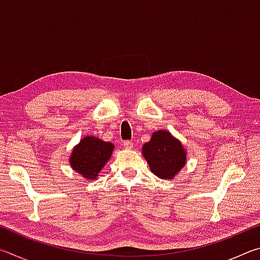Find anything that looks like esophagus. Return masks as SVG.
I'll use <instances>...</instances> for the list:
<instances>
[{
  "mask_svg": "<svg viewBox=\"0 0 260 260\" xmlns=\"http://www.w3.org/2000/svg\"><path fill=\"white\" fill-rule=\"evenodd\" d=\"M122 144H124V147L126 148V149H132L133 148V143H132V141H124V142H122Z\"/></svg>",
  "mask_w": 260,
  "mask_h": 260,
  "instance_id": "esophagus-1",
  "label": "esophagus"
}]
</instances>
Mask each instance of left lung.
I'll return each mask as SVG.
<instances>
[{
	"mask_svg": "<svg viewBox=\"0 0 260 260\" xmlns=\"http://www.w3.org/2000/svg\"><path fill=\"white\" fill-rule=\"evenodd\" d=\"M142 153L151 172L165 180L173 179L187 159V152L181 142L170 132L162 129L152 133L150 141L143 144Z\"/></svg>",
	"mask_w": 260,
	"mask_h": 260,
	"instance_id": "1",
	"label": "left lung"
}]
</instances>
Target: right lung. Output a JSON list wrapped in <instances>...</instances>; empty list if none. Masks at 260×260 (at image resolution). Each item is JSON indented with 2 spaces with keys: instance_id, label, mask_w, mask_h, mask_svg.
<instances>
[{
  "instance_id": "obj_1",
  "label": "right lung",
  "mask_w": 260,
  "mask_h": 260,
  "mask_svg": "<svg viewBox=\"0 0 260 260\" xmlns=\"http://www.w3.org/2000/svg\"><path fill=\"white\" fill-rule=\"evenodd\" d=\"M114 146L95 136H86L74 147L70 157L72 169L88 180L96 179L112 155Z\"/></svg>"
}]
</instances>
